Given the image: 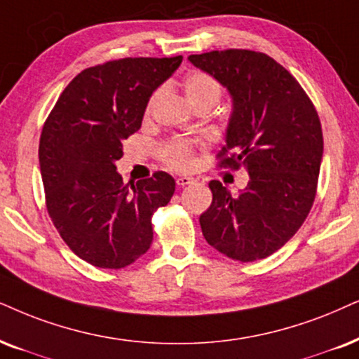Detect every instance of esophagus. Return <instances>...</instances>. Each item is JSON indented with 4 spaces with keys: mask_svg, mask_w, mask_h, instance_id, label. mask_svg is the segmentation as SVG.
<instances>
[{
    "mask_svg": "<svg viewBox=\"0 0 359 359\" xmlns=\"http://www.w3.org/2000/svg\"><path fill=\"white\" fill-rule=\"evenodd\" d=\"M177 185H179V187H185V185H190V184H194V179L192 177H189V175H179L177 177Z\"/></svg>",
    "mask_w": 359,
    "mask_h": 359,
    "instance_id": "esophagus-1",
    "label": "esophagus"
}]
</instances>
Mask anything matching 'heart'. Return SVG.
I'll return each mask as SVG.
<instances>
[{"mask_svg":"<svg viewBox=\"0 0 359 359\" xmlns=\"http://www.w3.org/2000/svg\"><path fill=\"white\" fill-rule=\"evenodd\" d=\"M185 96L192 106L201 102L215 104L220 99V86L205 72H194L184 81ZM154 102V99H152ZM151 102V106H152ZM162 161L174 169L184 170L194 164V144L187 139L169 140L161 151Z\"/></svg>","mask_w":359,"mask_h":359,"instance_id":"b5f03b06","label":"heart"}]
</instances>
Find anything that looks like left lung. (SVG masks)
Returning <instances> with one entry per match:
<instances>
[{
  "label": "left lung",
  "instance_id": "obj_1",
  "mask_svg": "<svg viewBox=\"0 0 359 359\" xmlns=\"http://www.w3.org/2000/svg\"><path fill=\"white\" fill-rule=\"evenodd\" d=\"M189 61L232 96L219 167H243L250 177L237 195L219 180L208 184L213 198L201 215L202 233L232 260H262L298 232L315 202L323 157L318 112L300 83L263 53L225 49Z\"/></svg>",
  "mask_w": 359,
  "mask_h": 359
}]
</instances>
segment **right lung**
<instances>
[{"label": "right lung", "instance_id": "right-lung-1", "mask_svg": "<svg viewBox=\"0 0 359 359\" xmlns=\"http://www.w3.org/2000/svg\"><path fill=\"white\" fill-rule=\"evenodd\" d=\"M182 56L124 57L81 71L62 90L39 139L46 207L67 247L99 269H124L152 243V215L169 203L174 177L135 185L116 172L122 140L140 129L152 93Z\"/></svg>", "mask_w": 359, "mask_h": 359}]
</instances>
